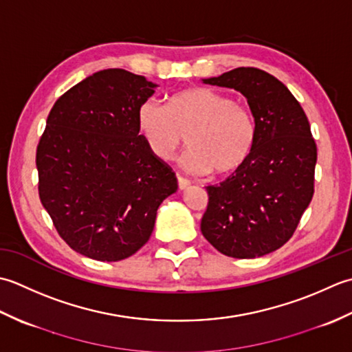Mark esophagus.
<instances>
[{
    "mask_svg": "<svg viewBox=\"0 0 352 352\" xmlns=\"http://www.w3.org/2000/svg\"><path fill=\"white\" fill-rule=\"evenodd\" d=\"M177 185H179V190H185L190 186V181L182 176H177Z\"/></svg>",
    "mask_w": 352,
    "mask_h": 352,
    "instance_id": "34e87169",
    "label": "esophagus"
}]
</instances>
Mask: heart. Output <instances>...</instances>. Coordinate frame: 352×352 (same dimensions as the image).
<instances>
[{
    "label": "heart",
    "instance_id": "obj_1",
    "mask_svg": "<svg viewBox=\"0 0 352 352\" xmlns=\"http://www.w3.org/2000/svg\"><path fill=\"white\" fill-rule=\"evenodd\" d=\"M136 124L150 152L161 161L173 157L185 135L190 148L181 166L192 175L211 170L216 175L232 173L245 164L256 138L252 112L205 88L179 92L166 107L146 100L136 113Z\"/></svg>",
    "mask_w": 352,
    "mask_h": 352
}]
</instances>
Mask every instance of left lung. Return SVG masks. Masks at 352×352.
Segmentation results:
<instances>
[{
    "mask_svg": "<svg viewBox=\"0 0 352 352\" xmlns=\"http://www.w3.org/2000/svg\"><path fill=\"white\" fill-rule=\"evenodd\" d=\"M202 82L246 97L256 138L241 167L206 186L200 231L226 256L274 252L290 240L314 192L318 148L310 123L289 88L266 71L241 67Z\"/></svg>",
    "mask_w": 352,
    "mask_h": 352,
    "instance_id": "obj_1",
    "label": "left lung"
}]
</instances>
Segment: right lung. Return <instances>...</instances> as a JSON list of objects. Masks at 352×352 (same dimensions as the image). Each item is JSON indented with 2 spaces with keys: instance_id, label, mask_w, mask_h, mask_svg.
<instances>
[{
  "instance_id": "add662e5",
  "label": "right lung",
  "mask_w": 352,
  "mask_h": 352,
  "mask_svg": "<svg viewBox=\"0 0 352 352\" xmlns=\"http://www.w3.org/2000/svg\"><path fill=\"white\" fill-rule=\"evenodd\" d=\"M156 88L144 76L103 69L68 89L47 118L36 150L41 202L67 245L92 260L140 250L157 208L177 190L136 124Z\"/></svg>"
}]
</instances>
